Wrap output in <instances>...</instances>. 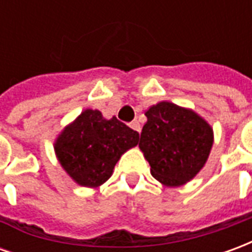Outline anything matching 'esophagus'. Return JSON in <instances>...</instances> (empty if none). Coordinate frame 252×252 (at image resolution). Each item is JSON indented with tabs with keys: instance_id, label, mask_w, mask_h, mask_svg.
<instances>
[{
	"instance_id": "34e87169",
	"label": "esophagus",
	"mask_w": 252,
	"mask_h": 252,
	"mask_svg": "<svg viewBox=\"0 0 252 252\" xmlns=\"http://www.w3.org/2000/svg\"><path fill=\"white\" fill-rule=\"evenodd\" d=\"M129 126H131L133 131H136V132H139V133H140V129H142V126H140V124H139V121H137V120L132 121L131 124H129Z\"/></svg>"
}]
</instances>
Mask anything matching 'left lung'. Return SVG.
<instances>
[{"mask_svg": "<svg viewBox=\"0 0 252 252\" xmlns=\"http://www.w3.org/2000/svg\"><path fill=\"white\" fill-rule=\"evenodd\" d=\"M144 115L139 148L151 166V174L167 188L185 185L205 166L213 146L211 124L169 101L150 106Z\"/></svg>", "mask_w": 252, "mask_h": 252, "instance_id": "obj_1", "label": "left lung"}]
</instances>
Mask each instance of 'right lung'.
Listing matches in <instances>:
<instances>
[{
	"label": "right lung",
	"instance_id": "obj_1",
	"mask_svg": "<svg viewBox=\"0 0 252 252\" xmlns=\"http://www.w3.org/2000/svg\"><path fill=\"white\" fill-rule=\"evenodd\" d=\"M139 143V133L97 109H85L58 135V162L75 184L98 188L113 174L121 155Z\"/></svg>",
	"mask_w": 252,
	"mask_h": 252
}]
</instances>
